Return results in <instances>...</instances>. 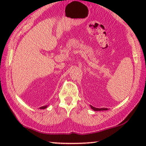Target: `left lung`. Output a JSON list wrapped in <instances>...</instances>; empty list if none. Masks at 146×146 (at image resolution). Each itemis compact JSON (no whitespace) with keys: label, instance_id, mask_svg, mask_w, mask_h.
<instances>
[{"label":"left lung","instance_id":"8db88e82","mask_svg":"<svg viewBox=\"0 0 146 146\" xmlns=\"http://www.w3.org/2000/svg\"><path fill=\"white\" fill-rule=\"evenodd\" d=\"M91 108L94 111H102V110H108V108H97L93 107L92 106H90Z\"/></svg>","mask_w":146,"mask_h":146}]
</instances>
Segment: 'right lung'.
Listing matches in <instances>:
<instances>
[{"label": "right lung", "instance_id": "add662e5", "mask_svg": "<svg viewBox=\"0 0 146 146\" xmlns=\"http://www.w3.org/2000/svg\"><path fill=\"white\" fill-rule=\"evenodd\" d=\"M47 107H48V106H44L40 107V109H45V108H46Z\"/></svg>", "mask_w": 146, "mask_h": 146}]
</instances>
